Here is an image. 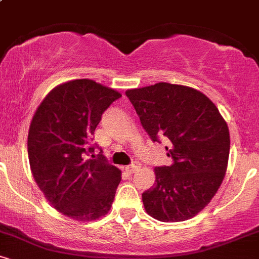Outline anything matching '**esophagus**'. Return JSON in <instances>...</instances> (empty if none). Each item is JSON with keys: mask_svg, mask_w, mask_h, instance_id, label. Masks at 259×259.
Listing matches in <instances>:
<instances>
[{"mask_svg": "<svg viewBox=\"0 0 259 259\" xmlns=\"http://www.w3.org/2000/svg\"><path fill=\"white\" fill-rule=\"evenodd\" d=\"M140 167H141V164H140V162H138V160H134V162L132 163V164L126 165L125 170L127 171V173H134V171H136L138 169H140Z\"/></svg>", "mask_w": 259, "mask_h": 259, "instance_id": "1", "label": "esophagus"}]
</instances>
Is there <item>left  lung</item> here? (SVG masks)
I'll return each instance as SVG.
<instances>
[{"label": "left lung", "instance_id": "left-lung-1", "mask_svg": "<svg viewBox=\"0 0 259 259\" xmlns=\"http://www.w3.org/2000/svg\"><path fill=\"white\" fill-rule=\"evenodd\" d=\"M153 142L167 140L170 165L156 167V183L142 194L146 212L160 222L192 218L209 203L227 171L230 136L206 95L158 82L125 92Z\"/></svg>", "mask_w": 259, "mask_h": 259}]
</instances>
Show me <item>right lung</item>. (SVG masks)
Listing matches in <instances>:
<instances>
[{"label": "right lung", "mask_w": 259, "mask_h": 259, "mask_svg": "<svg viewBox=\"0 0 259 259\" xmlns=\"http://www.w3.org/2000/svg\"><path fill=\"white\" fill-rule=\"evenodd\" d=\"M119 92L89 79L57 86L35 112L28 135L34 179L56 209L76 221H95L111 209L120 170L109 164L94 133Z\"/></svg>", "instance_id": "add662e5"}]
</instances>
